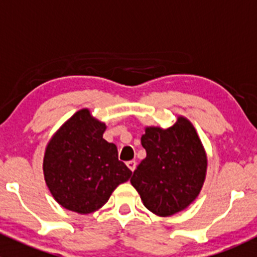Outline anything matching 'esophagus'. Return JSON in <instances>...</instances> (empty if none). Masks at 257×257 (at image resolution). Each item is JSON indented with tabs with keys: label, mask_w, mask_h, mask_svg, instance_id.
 Masks as SVG:
<instances>
[{
	"label": "esophagus",
	"mask_w": 257,
	"mask_h": 257,
	"mask_svg": "<svg viewBox=\"0 0 257 257\" xmlns=\"http://www.w3.org/2000/svg\"><path fill=\"white\" fill-rule=\"evenodd\" d=\"M126 165H128V168L132 170V172H134V170H136V168H137V162H136V160H131V162L126 163Z\"/></svg>",
	"instance_id": "34e87169"
}]
</instances>
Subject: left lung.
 Masks as SVG:
<instances>
[{
  "mask_svg": "<svg viewBox=\"0 0 257 257\" xmlns=\"http://www.w3.org/2000/svg\"><path fill=\"white\" fill-rule=\"evenodd\" d=\"M147 157L131 183L144 206L158 216H170L188 208L200 194L208 158L195 128L185 116L173 126H147L142 137Z\"/></svg>",
  "mask_w": 257,
  "mask_h": 257,
  "instance_id": "left-lung-1",
  "label": "left lung"
}]
</instances>
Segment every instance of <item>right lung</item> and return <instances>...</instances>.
Returning <instances> with one entry per match:
<instances>
[{"instance_id": "obj_1", "label": "right lung", "mask_w": 257, "mask_h": 257, "mask_svg": "<svg viewBox=\"0 0 257 257\" xmlns=\"http://www.w3.org/2000/svg\"><path fill=\"white\" fill-rule=\"evenodd\" d=\"M107 129L83 108L62 124L46 147L43 174L54 200L64 209L90 214L100 209L132 172L118 159Z\"/></svg>"}]
</instances>
